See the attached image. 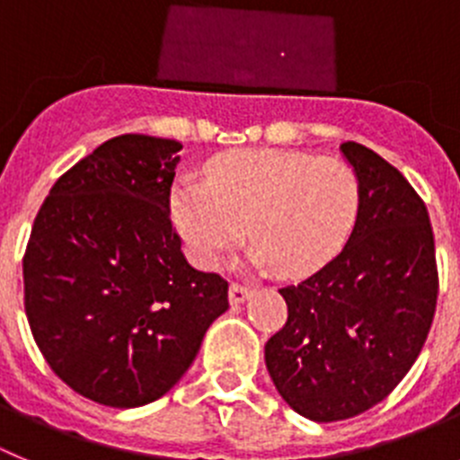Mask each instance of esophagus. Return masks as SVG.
<instances>
[{"label": "esophagus", "mask_w": 460, "mask_h": 460, "mask_svg": "<svg viewBox=\"0 0 460 460\" xmlns=\"http://www.w3.org/2000/svg\"><path fill=\"white\" fill-rule=\"evenodd\" d=\"M250 296H252L250 287H243V284H238V281H231V287H229L231 305H240V302H245Z\"/></svg>", "instance_id": "esophagus-1"}]
</instances>
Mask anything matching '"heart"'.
Returning <instances> with one entry per match:
<instances>
[{"label": "heart", "instance_id": "1", "mask_svg": "<svg viewBox=\"0 0 460 460\" xmlns=\"http://www.w3.org/2000/svg\"><path fill=\"white\" fill-rule=\"evenodd\" d=\"M172 213L194 261L215 266L247 235V259L300 277L339 254L359 213V181L341 160L296 151H243L210 167V183L183 179Z\"/></svg>", "mask_w": 460, "mask_h": 460}]
</instances>
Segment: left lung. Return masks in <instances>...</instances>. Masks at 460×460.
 <instances>
[{"instance_id": "left-lung-1", "label": "left lung", "mask_w": 460, "mask_h": 460, "mask_svg": "<svg viewBox=\"0 0 460 460\" xmlns=\"http://www.w3.org/2000/svg\"><path fill=\"white\" fill-rule=\"evenodd\" d=\"M359 181V213L330 263L279 288L288 318L266 343V367L297 415L339 421L369 411L411 371L438 302L429 210L378 153L343 142Z\"/></svg>"}]
</instances>
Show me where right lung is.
I'll use <instances>...</instances> for the list:
<instances>
[{
	"instance_id": "obj_1",
	"label": "right lung",
	"mask_w": 460,
	"mask_h": 460,
	"mask_svg": "<svg viewBox=\"0 0 460 460\" xmlns=\"http://www.w3.org/2000/svg\"><path fill=\"white\" fill-rule=\"evenodd\" d=\"M181 142L121 135L59 176L22 259L24 312L49 369L111 408L167 394L229 284L185 261L169 217Z\"/></svg>"
}]
</instances>
